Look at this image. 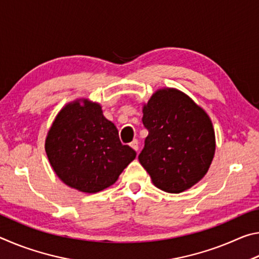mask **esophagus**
I'll return each instance as SVG.
<instances>
[{
    "label": "esophagus",
    "mask_w": 259,
    "mask_h": 259,
    "mask_svg": "<svg viewBox=\"0 0 259 259\" xmlns=\"http://www.w3.org/2000/svg\"><path fill=\"white\" fill-rule=\"evenodd\" d=\"M130 146L133 147L136 152H137L138 151V140L137 139H134L133 142L130 143Z\"/></svg>",
    "instance_id": "34e87169"
}]
</instances>
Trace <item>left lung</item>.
<instances>
[{"label": "left lung", "mask_w": 259, "mask_h": 259, "mask_svg": "<svg viewBox=\"0 0 259 259\" xmlns=\"http://www.w3.org/2000/svg\"><path fill=\"white\" fill-rule=\"evenodd\" d=\"M143 113L148 136L138 160L153 184L168 193L192 187L207 174L216 148L207 113L176 89L156 91Z\"/></svg>", "instance_id": "1"}]
</instances>
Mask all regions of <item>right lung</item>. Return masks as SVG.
<instances>
[{
  "mask_svg": "<svg viewBox=\"0 0 259 259\" xmlns=\"http://www.w3.org/2000/svg\"><path fill=\"white\" fill-rule=\"evenodd\" d=\"M50 164L61 181L84 193L113 185L136 157L120 142L116 126L103 115L100 105L74 102L57 115L46 139Z\"/></svg>",
  "mask_w": 259,
  "mask_h": 259,
  "instance_id": "add662e5",
  "label": "right lung"
}]
</instances>
